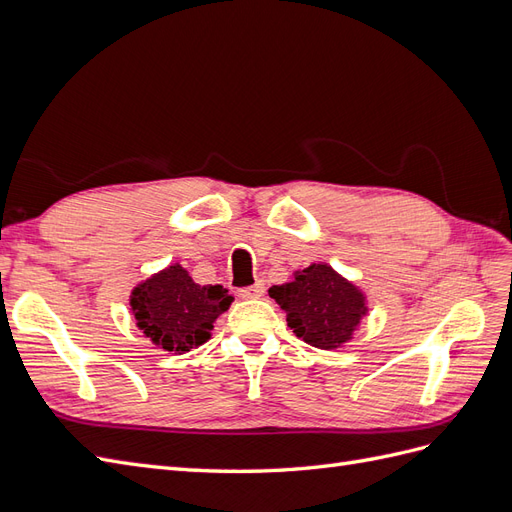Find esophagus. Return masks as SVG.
Instances as JSON below:
<instances>
[{
	"instance_id": "esophagus-1",
	"label": "esophagus",
	"mask_w": 512,
	"mask_h": 512,
	"mask_svg": "<svg viewBox=\"0 0 512 512\" xmlns=\"http://www.w3.org/2000/svg\"><path fill=\"white\" fill-rule=\"evenodd\" d=\"M262 294H265V284H254V286H245L239 290V297L241 299H260Z\"/></svg>"
}]
</instances>
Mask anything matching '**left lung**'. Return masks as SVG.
<instances>
[{"instance_id":"8db88e82","label":"left lung","mask_w":512,"mask_h":512,"mask_svg":"<svg viewBox=\"0 0 512 512\" xmlns=\"http://www.w3.org/2000/svg\"><path fill=\"white\" fill-rule=\"evenodd\" d=\"M269 297L286 312L292 333L320 350L350 342L367 314L365 294L324 262L297 271L288 284L271 286Z\"/></svg>"}]
</instances>
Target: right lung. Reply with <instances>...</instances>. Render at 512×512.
<instances>
[{"label":"right lung","mask_w":512,"mask_h":512,"mask_svg":"<svg viewBox=\"0 0 512 512\" xmlns=\"http://www.w3.org/2000/svg\"><path fill=\"white\" fill-rule=\"evenodd\" d=\"M232 297L220 284L200 286L181 265H170L130 294L136 327L153 344L183 354L205 344L213 322L230 307Z\"/></svg>","instance_id":"add662e5"}]
</instances>
